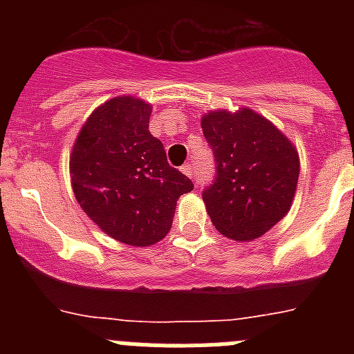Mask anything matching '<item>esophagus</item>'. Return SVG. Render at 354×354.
I'll use <instances>...</instances> for the list:
<instances>
[{
    "label": "esophagus",
    "mask_w": 354,
    "mask_h": 354,
    "mask_svg": "<svg viewBox=\"0 0 354 354\" xmlns=\"http://www.w3.org/2000/svg\"><path fill=\"white\" fill-rule=\"evenodd\" d=\"M183 171L187 175V177H189V179H195V168H193L192 165H187L186 162V165L183 167Z\"/></svg>",
    "instance_id": "esophagus-1"
}]
</instances>
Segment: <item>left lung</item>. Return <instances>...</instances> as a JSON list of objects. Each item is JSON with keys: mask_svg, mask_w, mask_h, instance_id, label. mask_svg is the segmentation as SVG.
I'll list each match as a JSON object with an SVG mask.
<instances>
[{"mask_svg": "<svg viewBox=\"0 0 354 354\" xmlns=\"http://www.w3.org/2000/svg\"><path fill=\"white\" fill-rule=\"evenodd\" d=\"M202 131L216 161L214 180L202 193L212 225L230 239L261 237L290 209L298 152L271 122L246 108L211 111Z\"/></svg>", "mask_w": 354, "mask_h": 354, "instance_id": "8db88e82", "label": "left lung"}]
</instances>
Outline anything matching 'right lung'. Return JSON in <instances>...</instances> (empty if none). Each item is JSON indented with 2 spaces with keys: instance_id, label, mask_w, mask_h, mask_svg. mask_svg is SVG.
Returning <instances> with one entry per match:
<instances>
[{
  "instance_id": "obj_1",
  "label": "right lung",
  "mask_w": 354,
  "mask_h": 354,
  "mask_svg": "<svg viewBox=\"0 0 354 354\" xmlns=\"http://www.w3.org/2000/svg\"><path fill=\"white\" fill-rule=\"evenodd\" d=\"M152 108L115 97L88 117L71 154L72 189L81 209L113 239L149 246L167 236L175 205L193 189L170 167L165 147L149 131Z\"/></svg>"
}]
</instances>
